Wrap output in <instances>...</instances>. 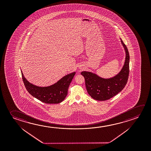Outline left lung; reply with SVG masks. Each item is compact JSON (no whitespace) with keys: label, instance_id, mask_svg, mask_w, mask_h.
<instances>
[{"label":"left lung","instance_id":"left-lung-1","mask_svg":"<svg viewBox=\"0 0 151 151\" xmlns=\"http://www.w3.org/2000/svg\"><path fill=\"white\" fill-rule=\"evenodd\" d=\"M121 42L125 50L126 58L123 67L115 76L104 79L91 72L81 73L85 78L87 91L93 99L101 101L108 100L121 91L126 86L129 72V55L128 49L122 40Z\"/></svg>","mask_w":151,"mask_h":151}]
</instances>
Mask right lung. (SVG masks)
<instances>
[{
  "label": "right lung",
  "mask_w": 151,
  "mask_h": 151,
  "mask_svg": "<svg viewBox=\"0 0 151 151\" xmlns=\"http://www.w3.org/2000/svg\"><path fill=\"white\" fill-rule=\"evenodd\" d=\"M21 72L22 81L28 93L46 104H58L64 100L67 96L69 85L75 75V72L67 75L50 86L38 87L28 82Z\"/></svg>",
  "instance_id": "right-lung-1"
}]
</instances>
